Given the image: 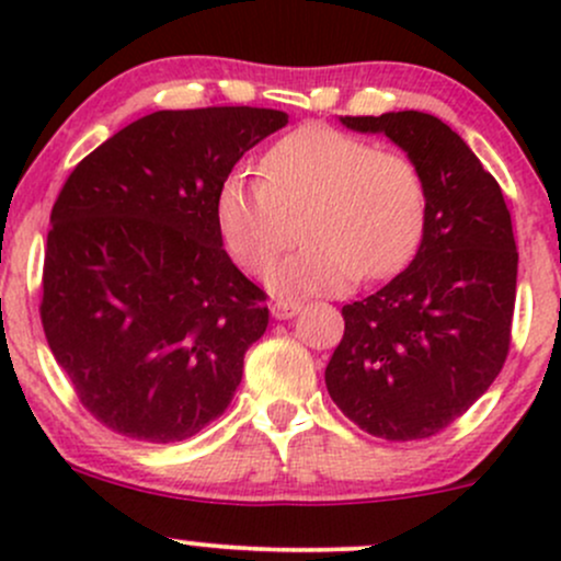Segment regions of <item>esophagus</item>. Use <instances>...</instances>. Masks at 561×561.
Wrapping results in <instances>:
<instances>
[{
	"mask_svg": "<svg viewBox=\"0 0 561 561\" xmlns=\"http://www.w3.org/2000/svg\"><path fill=\"white\" fill-rule=\"evenodd\" d=\"M302 302L298 300H287V298H279L272 302V317L274 319H293L295 313H300Z\"/></svg>",
	"mask_w": 561,
	"mask_h": 561,
	"instance_id": "34e87169",
	"label": "esophagus"
}]
</instances>
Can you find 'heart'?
Here are the masks:
<instances>
[{
    "label": "heart",
    "instance_id": "obj_1",
    "mask_svg": "<svg viewBox=\"0 0 561 561\" xmlns=\"http://www.w3.org/2000/svg\"><path fill=\"white\" fill-rule=\"evenodd\" d=\"M263 179L231 173L216 192V227L229 255L266 272L287 242V216L306 244L268 272L274 293L345 289L409 266L427 227V182L403 152L330 126H300L261 160Z\"/></svg>",
    "mask_w": 561,
    "mask_h": 561
}]
</instances>
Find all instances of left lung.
I'll use <instances>...</instances> for the list:
<instances>
[{"label": "left lung", "mask_w": 561, "mask_h": 561, "mask_svg": "<svg viewBox=\"0 0 561 561\" xmlns=\"http://www.w3.org/2000/svg\"><path fill=\"white\" fill-rule=\"evenodd\" d=\"M385 134L427 182V227L409 268L343 306L324 379L332 401L385 440L437 435L493 385L512 343L517 244L501 186L467 141L420 111L345 115Z\"/></svg>", "instance_id": "8db88e82"}]
</instances>
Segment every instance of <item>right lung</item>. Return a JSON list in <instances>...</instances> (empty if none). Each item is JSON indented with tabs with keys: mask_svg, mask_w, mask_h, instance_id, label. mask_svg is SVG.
<instances>
[{
	"mask_svg": "<svg viewBox=\"0 0 561 561\" xmlns=\"http://www.w3.org/2000/svg\"><path fill=\"white\" fill-rule=\"evenodd\" d=\"M282 126L268 107L158 111L62 184L38 311L83 409L113 433L186 440L234 398L268 308L224 250L216 192Z\"/></svg>",
	"mask_w": 561,
	"mask_h": 561,
	"instance_id": "right-lung-1",
	"label": "right lung"
}]
</instances>
